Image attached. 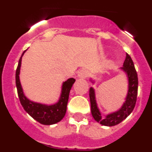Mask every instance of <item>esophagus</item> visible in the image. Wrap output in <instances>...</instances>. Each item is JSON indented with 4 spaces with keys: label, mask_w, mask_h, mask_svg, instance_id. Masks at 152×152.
I'll return each instance as SVG.
<instances>
[{
    "label": "esophagus",
    "mask_w": 152,
    "mask_h": 152,
    "mask_svg": "<svg viewBox=\"0 0 152 152\" xmlns=\"http://www.w3.org/2000/svg\"><path fill=\"white\" fill-rule=\"evenodd\" d=\"M77 76H78V77H80V78H82V79L86 78V77L88 76V72L85 69L80 70V72H78V75H77Z\"/></svg>",
    "instance_id": "esophagus-1"
}]
</instances>
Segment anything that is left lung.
I'll use <instances>...</instances> for the list:
<instances>
[{
	"mask_svg": "<svg viewBox=\"0 0 152 152\" xmlns=\"http://www.w3.org/2000/svg\"><path fill=\"white\" fill-rule=\"evenodd\" d=\"M120 70H122L126 74L128 79V91H127L126 100L123 103V106L117 111L107 114L105 117H103L97 107L94 89L93 88H90L89 95L90 100H91V114L94 119L103 126H113L120 123L127 116H129L135 106L137 94H138V84H139L138 75L134 66L133 61L129 55L127 53H126V59L123 63V67L120 68ZM91 80L93 84H94V80H93L92 79Z\"/></svg>",
	"mask_w": 152,
	"mask_h": 152,
	"instance_id": "8db88e82",
	"label": "left lung"
}]
</instances>
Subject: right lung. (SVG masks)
I'll return each instance as SVG.
<instances>
[{"instance_id": "right-lung-1", "label": "right lung", "mask_w": 152, "mask_h": 152, "mask_svg": "<svg viewBox=\"0 0 152 152\" xmlns=\"http://www.w3.org/2000/svg\"><path fill=\"white\" fill-rule=\"evenodd\" d=\"M26 50L23 52L19 60L18 66L16 71V86L17 94L21 105L29 116H32L35 120L43 125H52L58 123L64 118L66 113L67 104H68L69 93L72 89V85L75 81L73 77L68 78L66 81H64L61 86V95L57 103L48 105L32 101L28 99L24 94L23 90L20 80V72L22 57Z\"/></svg>"}]
</instances>
